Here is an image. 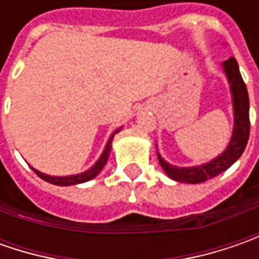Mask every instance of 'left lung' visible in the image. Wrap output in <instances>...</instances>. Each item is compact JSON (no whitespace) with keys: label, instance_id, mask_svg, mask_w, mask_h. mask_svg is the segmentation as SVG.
Instances as JSON below:
<instances>
[{"label":"left lung","instance_id":"8db88e82","mask_svg":"<svg viewBox=\"0 0 259 259\" xmlns=\"http://www.w3.org/2000/svg\"><path fill=\"white\" fill-rule=\"evenodd\" d=\"M224 69L231 83V91L234 96V111H235V126L232 140L219 157H216L210 163L190 168H180L173 167L164 161L158 155V161L163 167L167 176L180 183H203L207 179H213L216 176L226 171L235 161L244 153L248 138H249V98L244 79L241 76L238 62L235 57H229L224 62Z\"/></svg>","mask_w":259,"mask_h":259}]
</instances>
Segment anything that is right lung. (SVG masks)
<instances>
[{"label":"right lung","mask_w":259,"mask_h":259,"mask_svg":"<svg viewBox=\"0 0 259 259\" xmlns=\"http://www.w3.org/2000/svg\"><path fill=\"white\" fill-rule=\"evenodd\" d=\"M118 133V131H116ZM112 138H114V135L109 138V141H108V144L105 147L104 153L101 155V158L96 161V164L92 167V168H89L88 171L82 174H76V176H67V177H53V176H47V174L40 173V171H37L34 170V173L38 176V177H41L43 180L46 182H49V183L56 184V186H72V184H77V183H83V182H89V180H92L94 177H96L99 171L104 168L105 163H106V160H108V157H109V153H111V143H112Z\"/></svg>","instance_id":"right-lung-1"}]
</instances>
